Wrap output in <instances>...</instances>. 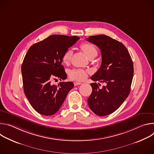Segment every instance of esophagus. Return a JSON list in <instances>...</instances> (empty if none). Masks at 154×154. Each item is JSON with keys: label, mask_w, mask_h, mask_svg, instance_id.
Listing matches in <instances>:
<instances>
[{"label": "esophagus", "mask_w": 154, "mask_h": 154, "mask_svg": "<svg viewBox=\"0 0 154 154\" xmlns=\"http://www.w3.org/2000/svg\"><path fill=\"white\" fill-rule=\"evenodd\" d=\"M81 84H82V83H80V82H74V86H77V85H81Z\"/></svg>", "instance_id": "esophagus-1"}]
</instances>
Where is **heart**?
Listing matches in <instances>:
<instances>
[{"label":"heart","instance_id":"1","mask_svg":"<svg viewBox=\"0 0 154 154\" xmlns=\"http://www.w3.org/2000/svg\"><path fill=\"white\" fill-rule=\"evenodd\" d=\"M82 51L89 58L91 57H95L97 55V48L91 43L83 42L80 46ZM72 55V51L70 49L64 52L62 57V61L64 64H68ZM90 72L88 70H85L82 69H74L70 71L69 77L72 80L82 81L84 80L88 75V74Z\"/></svg>","mask_w":154,"mask_h":154}]
</instances>
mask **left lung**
<instances>
[{"instance_id":"left-lung-1","label":"left lung","mask_w":154,"mask_h":154,"mask_svg":"<svg viewBox=\"0 0 154 154\" xmlns=\"http://www.w3.org/2000/svg\"><path fill=\"white\" fill-rule=\"evenodd\" d=\"M86 40L96 45L102 55L100 67L91 79L105 83L102 88L96 83H91L93 91L88 103L96 115L106 116L115 112L130 93L133 61L123 44L111 37L99 35Z\"/></svg>"}]
</instances>
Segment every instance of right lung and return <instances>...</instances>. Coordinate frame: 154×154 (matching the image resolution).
Instances as JSON below:
<instances>
[{"label":"right lung","mask_w":154,"mask_h":154,"mask_svg":"<svg viewBox=\"0 0 154 154\" xmlns=\"http://www.w3.org/2000/svg\"><path fill=\"white\" fill-rule=\"evenodd\" d=\"M79 36L53 35L34 44L28 50L21 67L24 91L30 103L41 115L58 112L69 91L71 82L52 85L53 80H65L62 57L79 39Z\"/></svg>","instance_id":"add662e5"}]
</instances>
